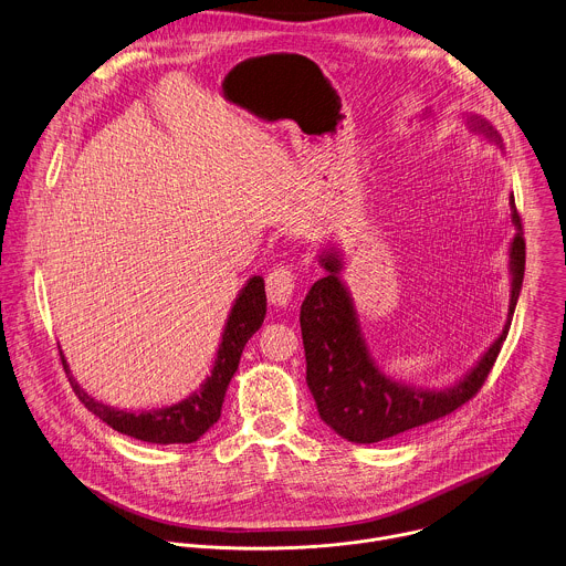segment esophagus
Here are the masks:
<instances>
[{"instance_id":"34e87169","label":"esophagus","mask_w":566,"mask_h":566,"mask_svg":"<svg viewBox=\"0 0 566 566\" xmlns=\"http://www.w3.org/2000/svg\"><path fill=\"white\" fill-rule=\"evenodd\" d=\"M297 275L289 266H275L266 275V295L273 306H289L293 295H295V284Z\"/></svg>"}]
</instances>
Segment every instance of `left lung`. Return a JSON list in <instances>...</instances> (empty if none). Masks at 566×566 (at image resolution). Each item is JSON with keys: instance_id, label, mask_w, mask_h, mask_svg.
<instances>
[{"instance_id": "obj_1", "label": "left lung", "mask_w": 566, "mask_h": 566, "mask_svg": "<svg viewBox=\"0 0 566 566\" xmlns=\"http://www.w3.org/2000/svg\"><path fill=\"white\" fill-rule=\"evenodd\" d=\"M469 124L495 144H502L497 130L486 119L471 115ZM509 205L515 238L509 249L511 300L506 324L480 361L449 389H416L387 378L375 366L359 331L350 293L339 277L344 266L342 255L335 249L319 255L326 277L317 280L304 297L300 326L306 355V385L317 405L319 418L337 436L357 444L382 442L453 413L482 389L502 342L506 339L524 280V231L513 196Z\"/></svg>"}]
</instances>
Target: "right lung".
I'll use <instances>...</instances> for the list:
<instances>
[{
    "label": "right lung",
    "instance_id": "add662e5",
    "mask_svg": "<svg viewBox=\"0 0 566 566\" xmlns=\"http://www.w3.org/2000/svg\"><path fill=\"white\" fill-rule=\"evenodd\" d=\"M264 315H266L264 280L260 275H253L235 297V304L229 313V319L222 333L216 364L205 385L186 400L170 407L153 409V411L135 413V411L97 402L77 385L64 355H62V364L66 368L69 382L75 396L82 400V405L117 433L130 436L142 442H153V444H191L200 440L220 420L222 402H224L229 382L238 370L242 350L247 342L253 337V333L262 326Z\"/></svg>",
    "mask_w": 566,
    "mask_h": 566
}]
</instances>
